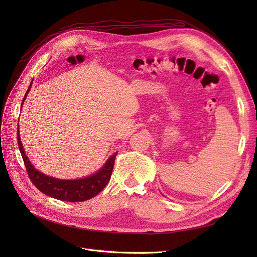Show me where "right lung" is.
I'll use <instances>...</instances> for the list:
<instances>
[{
    "label": "right lung",
    "instance_id": "add662e5",
    "mask_svg": "<svg viewBox=\"0 0 257 257\" xmlns=\"http://www.w3.org/2000/svg\"><path fill=\"white\" fill-rule=\"evenodd\" d=\"M31 87H32V82L29 85V88L26 92V95L22 99L21 107L23 102H25ZM17 141L21 157L23 163H25L30 180L36 186L37 190H40L42 193L50 197L59 200L69 201V203L84 201L96 196L99 192H102L104 190L107 183L110 180L116 153L111 155L106 162V164L103 166V168L98 170L94 175L83 179H77V180H61V179L46 176L45 174L36 170L33 167V165L31 164L25 153V150H23L21 139L19 136V130H17Z\"/></svg>",
    "mask_w": 257,
    "mask_h": 257
}]
</instances>
